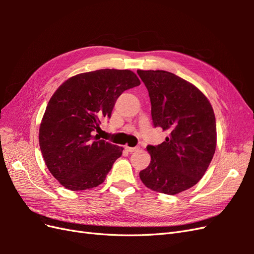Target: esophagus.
<instances>
[{
	"instance_id": "obj_1",
	"label": "esophagus",
	"mask_w": 254,
	"mask_h": 254,
	"mask_svg": "<svg viewBox=\"0 0 254 254\" xmlns=\"http://www.w3.org/2000/svg\"><path fill=\"white\" fill-rule=\"evenodd\" d=\"M139 148H140V147H137V146H136V147H129V146H125V149H126L127 151H129V152H133V151L137 150Z\"/></svg>"
}]
</instances>
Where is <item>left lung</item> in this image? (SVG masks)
Returning <instances> with one entry per match:
<instances>
[{"mask_svg":"<svg viewBox=\"0 0 254 254\" xmlns=\"http://www.w3.org/2000/svg\"><path fill=\"white\" fill-rule=\"evenodd\" d=\"M148 90L155 127L170 133L148 145L150 164L140 172L148 189L176 195L200 180L216 148V121L209 99L194 84L171 72L137 70Z\"/></svg>","mask_w":254,"mask_h":254,"instance_id":"8db88e82","label":"left lung"}]
</instances>
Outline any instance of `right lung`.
I'll list each match as a JSON object with an SVG mask.
<instances>
[{
	"instance_id": "right-lung-1",
	"label": "right lung",
	"mask_w": 254,
	"mask_h": 254,
	"mask_svg": "<svg viewBox=\"0 0 254 254\" xmlns=\"http://www.w3.org/2000/svg\"><path fill=\"white\" fill-rule=\"evenodd\" d=\"M129 70H97L65 80L51 97L39 129V145L49 171L71 190L98 187L123 147L93 135L111 118L123 92L139 86Z\"/></svg>"
}]
</instances>
